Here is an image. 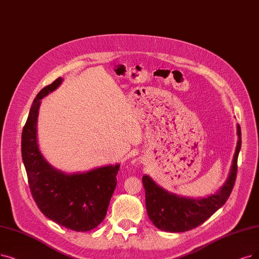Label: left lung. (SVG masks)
<instances>
[{
  "label": "left lung",
  "instance_id": "obj_1",
  "mask_svg": "<svg viewBox=\"0 0 259 259\" xmlns=\"http://www.w3.org/2000/svg\"><path fill=\"white\" fill-rule=\"evenodd\" d=\"M238 142L229 179L215 193L201 199L184 198L164 190L148 175H143L142 183L146 190V206L150 220L157 229L181 233L201 225L221 208L229 199L237 177V160L241 149V128L237 124Z\"/></svg>",
  "mask_w": 259,
  "mask_h": 259
}]
</instances>
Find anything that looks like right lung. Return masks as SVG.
<instances>
[{
    "label": "right lung",
    "instance_id": "1",
    "mask_svg": "<svg viewBox=\"0 0 259 259\" xmlns=\"http://www.w3.org/2000/svg\"><path fill=\"white\" fill-rule=\"evenodd\" d=\"M61 81L63 78L58 77L41 89L35 98L22 132V159L30 192L41 212L67 229L87 232L94 230L105 218L117 185L120 164L67 174L46 160L37 139L40 100L54 91Z\"/></svg>",
    "mask_w": 259,
    "mask_h": 259
}]
</instances>
